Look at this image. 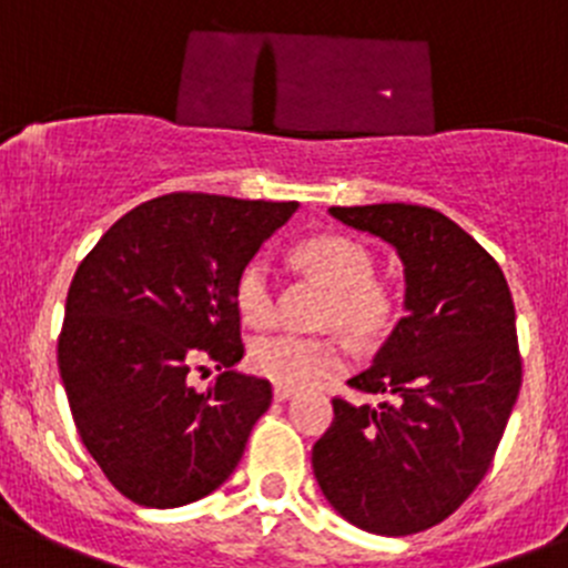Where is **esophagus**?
Wrapping results in <instances>:
<instances>
[{"mask_svg":"<svg viewBox=\"0 0 568 568\" xmlns=\"http://www.w3.org/2000/svg\"><path fill=\"white\" fill-rule=\"evenodd\" d=\"M294 395H296L294 386H283V384L274 386V400H280V404H283V400H291Z\"/></svg>","mask_w":568,"mask_h":568,"instance_id":"34e87169","label":"esophagus"}]
</instances>
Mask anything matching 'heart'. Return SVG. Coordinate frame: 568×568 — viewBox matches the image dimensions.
Segmentation results:
<instances>
[{
	"instance_id": "1",
	"label": "heart",
	"mask_w": 568,
	"mask_h": 568,
	"mask_svg": "<svg viewBox=\"0 0 568 568\" xmlns=\"http://www.w3.org/2000/svg\"><path fill=\"white\" fill-rule=\"evenodd\" d=\"M296 260L331 285L322 322L342 327L356 342H373L389 327L392 296L375 280V260L364 243L347 235H316L296 246ZM237 314L254 327L274 320V277L266 257H252L235 277ZM248 369L283 386H308L344 367V349L331 336L274 333L254 338Z\"/></svg>"
}]
</instances>
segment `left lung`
I'll list each match as a JSON object with an SVG mask.
<instances>
[{
	"label": "left lung",
	"instance_id": "obj_1",
	"mask_svg": "<svg viewBox=\"0 0 568 568\" xmlns=\"http://www.w3.org/2000/svg\"><path fill=\"white\" fill-rule=\"evenodd\" d=\"M384 237L406 272V316L349 389L333 397L314 474L333 507L375 535H415L452 516L490 468L521 389L516 308L505 272L463 226L417 204L331 206Z\"/></svg>",
	"mask_w": 568,
	"mask_h": 568
}]
</instances>
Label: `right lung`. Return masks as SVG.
I'll return each instance as SVG.
<instances>
[{
  "label": "right lung",
  "mask_w": 568,
  "mask_h": 568,
  "mask_svg": "<svg viewBox=\"0 0 568 568\" xmlns=\"http://www.w3.org/2000/svg\"><path fill=\"white\" fill-rule=\"evenodd\" d=\"M296 201L168 193L125 212L81 260L58 369L87 452L125 499L182 507L230 479L272 384L243 356L235 277ZM206 363L224 368L199 393Z\"/></svg>",
  "instance_id": "1"
}]
</instances>
